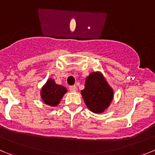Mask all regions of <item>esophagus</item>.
<instances>
[{"instance_id":"esophagus-1","label":"esophagus","mask_w":155,"mask_h":155,"mask_svg":"<svg viewBox=\"0 0 155 155\" xmlns=\"http://www.w3.org/2000/svg\"><path fill=\"white\" fill-rule=\"evenodd\" d=\"M69 88H70V91H72V92H75V91H76V90H77V88H76V85H72V86H70L69 87Z\"/></svg>"}]
</instances>
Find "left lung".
Returning a JSON list of instances; mask_svg holds the SVG:
<instances>
[{"label": "left lung", "instance_id": "8db88e82", "mask_svg": "<svg viewBox=\"0 0 155 155\" xmlns=\"http://www.w3.org/2000/svg\"><path fill=\"white\" fill-rule=\"evenodd\" d=\"M87 107L94 114L107 110L114 98V90L101 72H91L85 78V88L81 91Z\"/></svg>", "mask_w": 155, "mask_h": 155}]
</instances>
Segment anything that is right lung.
I'll return each mask as SVG.
<instances>
[{
    "label": "right lung",
    "mask_w": 155,
    "mask_h": 155,
    "mask_svg": "<svg viewBox=\"0 0 155 155\" xmlns=\"http://www.w3.org/2000/svg\"><path fill=\"white\" fill-rule=\"evenodd\" d=\"M67 92V89L65 87L58 85L53 79L50 78L41 87L40 95L45 104L51 107H56Z\"/></svg>",
    "instance_id": "1"
}]
</instances>
